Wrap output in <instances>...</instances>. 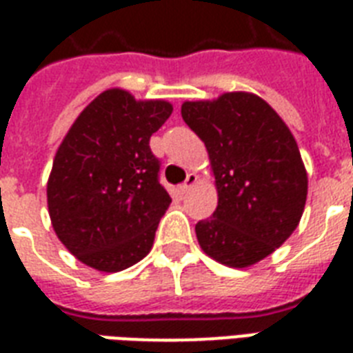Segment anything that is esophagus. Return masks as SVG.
<instances>
[{
	"label": "esophagus",
	"instance_id": "34e87169",
	"mask_svg": "<svg viewBox=\"0 0 353 353\" xmlns=\"http://www.w3.org/2000/svg\"><path fill=\"white\" fill-rule=\"evenodd\" d=\"M198 183V176L194 174V172H188L187 174V179L179 185V190H181V194H185L188 190V188H192L194 185Z\"/></svg>",
	"mask_w": 353,
	"mask_h": 353
}]
</instances>
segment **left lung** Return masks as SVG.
Segmentation results:
<instances>
[{
  "instance_id": "1",
  "label": "left lung",
  "mask_w": 353,
  "mask_h": 353,
  "mask_svg": "<svg viewBox=\"0 0 353 353\" xmlns=\"http://www.w3.org/2000/svg\"><path fill=\"white\" fill-rule=\"evenodd\" d=\"M183 121L207 146L218 207L196 223L201 249L229 268H247L280 247L301 221L307 176L290 128L251 93L185 102Z\"/></svg>"
}]
</instances>
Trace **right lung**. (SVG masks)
I'll use <instances>...</instances> for the list:
<instances>
[{
    "label": "right lung",
    "mask_w": 353,
    "mask_h": 353,
    "mask_svg": "<svg viewBox=\"0 0 353 353\" xmlns=\"http://www.w3.org/2000/svg\"><path fill=\"white\" fill-rule=\"evenodd\" d=\"M165 101L108 90L74 121L47 183L54 232L80 262L115 273L154 245L172 198L159 181L150 137L170 117Z\"/></svg>",
    "instance_id": "obj_1"
}]
</instances>
